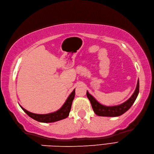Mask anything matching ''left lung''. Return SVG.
<instances>
[{"label": "left lung", "mask_w": 154, "mask_h": 154, "mask_svg": "<svg viewBox=\"0 0 154 154\" xmlns=\"http://www.w3.org/2000/svg\"><path fill=\"white\" fill-rule=\"evenodd\" d=\"M139 92V81L138 80L136 89L134 92L131 97L128 100L124 103L116 106H112V107H107L100 104L97 102L95 98L90 95L88 92H86V96H87L88 100L92 105V109L97 116H111L115 117L118 116L123 115L126 111H128L131 107L134 102L136 100L137 97Z\"/></svg>", "instance_id": "1"}]
</instances>
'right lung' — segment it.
<instances>
[{
	"label": "right lung",
	"instance_id": "right-lung-1",
	"mask_svg": "<svg viewBox=\"0 0 154 154\" xmlns=\"http://www.w3.org/2000/svg\"><path fill=\"white\" fill-rule=\"evenodd\" d=\"M75 97V89L71 93L68 98L66 101L65 103L63 105L62 107L58 110V111L53 112L47 114V115H38V114L32 113L28 111H26L21 106L20 107L24 111L26 115L29 116L32 119L36 120L39 122H44V123H50V122H54L59 120L64 119L69 116V113L70 112L71 107H72V102Z\"/></svg>",
	"mask_w": 154,
	"mask_h": 154
}]
</instances>
